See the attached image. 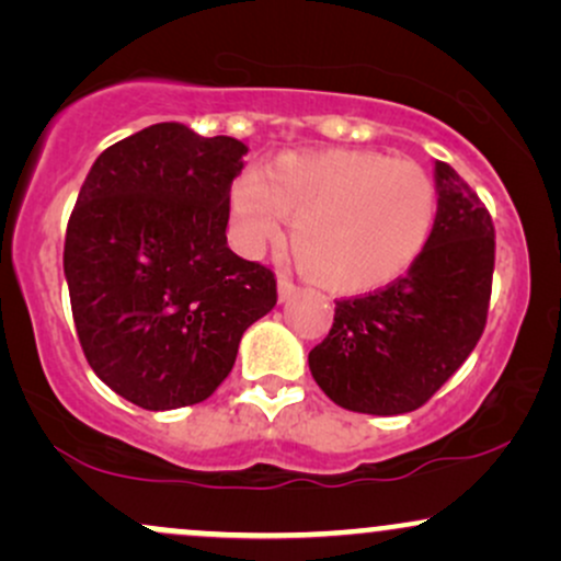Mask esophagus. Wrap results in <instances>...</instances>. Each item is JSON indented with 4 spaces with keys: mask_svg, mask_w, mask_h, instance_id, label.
<instances>
[{
    "mask_svg": "<svg viewBox=\"0 0 561 561\" xmlns=\"http://www.w3.org/2000/svg\"><path fill=\"white\" fill-rule=\"evenodd\" d=\"M276 289H279V300H289L295 293H298V285H295L289 276L279 274V279H276Z\"/></svg>",
    "mask_w": 561,
    "mask_h": 561,
    "instance_id": "obj_1",
    "label": "esophagus"
}]
</instances>
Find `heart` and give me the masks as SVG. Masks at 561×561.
I'll return each instance as SVG.
<instances>
[{"label":"heart","instance_id":"obj_1","mask_svg":"<svg viewBox=\"0 0 561 561\" xmlns=\"http://www.w3.org/2000/svg\"><path fill=\"white\" fill-rule=\"evenodd\" d=\"M234 240L259 253L293 224L302 274L332 293H366L409 272L433 237L437 186L422 165L371 150L279 156L229 190Z\"/></svg>","mask_w":561,"mask_h":561}]
</instances>
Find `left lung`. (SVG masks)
<instances>
[{"instance_id":"1","label":"left lung","mask_w":561,"mask_h":561,"mask_svg":"<svg viewBox=\"0 0 561 561\" xmlns=\"http://www.w3.org/2000/svg\"><path fill=\"white\" fill-rule=\"evenodd\" d=\"M435 182L437 218L424 253L388 287L334 302L330 334L308 353L319 388L347 411L392 416L420 409L485 330L493 218L443 160Z\"/></svg>"}]
</instances>
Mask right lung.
I'll use <instances>...</instances> for the list:
<instances>
[{"label":"right lung","instance_id":"right-lung-1","mask_svg":"<svg viewBox=\"0 0 561 561\" xmlns=\"http://www.w3.org/2000/svg\"><path fill=\"white\" fill-rule=\"evenodd\" d=\"M244 152L182 124L141 128L94 160L70 214L62 266L83 356L147 411L214 396L276 306L272 268L227 248Z\"/></svg>","mask_w":561,"mask_h":561}]
</instances>
